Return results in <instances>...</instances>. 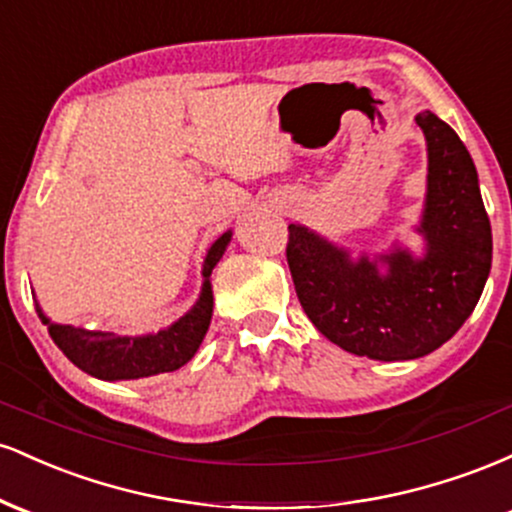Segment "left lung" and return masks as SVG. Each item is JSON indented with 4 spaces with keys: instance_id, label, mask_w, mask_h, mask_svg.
I'll list each match as a JSON object with an SVG mask.
<instances>
[{
    "instance_id": "8db88e82",
    "label": "left lung",
    "mask_w": 512,
    "mask_h": 512,
    "mask_svg": "<svg viewBox=\"0 0 512 512\" xmlns=\"http://www.w3.org/2000/svg\"><path fill=\"white\" fill-rule=\"evenodd\" d=\"M426 139L428 175L416 255L351 252L289 223L286 260L310 322L344 351L375 361L421 358L464 325L491 272V223L467 146L431 110L414 117Z\"/></svg>"
}]
</instances>
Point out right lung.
<instances>
[{"label": "right lung", "instance_id": "1", "mask_svg": "<svg viewBox=\"0 0 512 512\" xmlns=\"http://www.w3.org/2000/svg\"><path fill=\"white\" fill-rule=\"evenodd\" d=\"M231 238L233 231H226L211 243L207 257L202 262V289H199L195 305L185 315L178 317L173 325L163 327L158 332L132 334L129 337V334L60 325V322H52L43 313L38 298H33L35 313H38L43 325H48L52 342L60 346L62 354L76 368L93 375V378L117 383V380H139L158 373H173L197 354L199 344H202L204 334L209 330L211 313H214L211 269L219 264Z\"/></svg>", "mask_w": 512, "mask_h": 512}]
</instances>
